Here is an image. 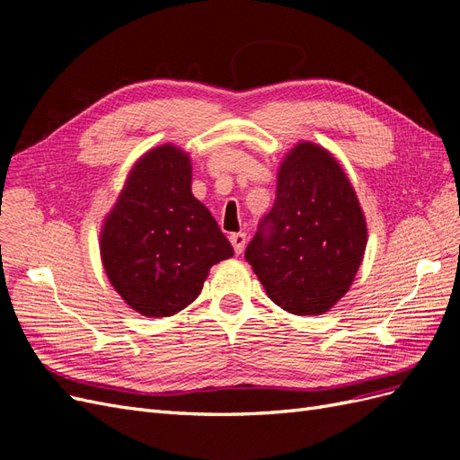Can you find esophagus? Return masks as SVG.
Returning a JSON list of instances; mask_svg holds the SVG:
<instances>
[{
  "instance_id": "esophagus-1",
  "label": "esophagus",
  "mask_w": 460,
  "mask_h": 460,
  "mask_svg": "<svg viewBox=\"0 0 460 460\" xmlns=\"http://www.w3.org/2000/svg\"><path fill=\"white\" fill-rule=\"evenodd\" d=\"M245 242H247V235H245V234H242V232H238V234H232V235H230V243L234 245V252H235V255H240V253L243 252Z\"/></svg>"
}]
</instances>
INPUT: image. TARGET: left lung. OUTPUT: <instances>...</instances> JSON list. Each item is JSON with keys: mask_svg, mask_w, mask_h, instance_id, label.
I'll list each match as a JSON object with an SVG mask.
<instances>
[{"mask_svg": "<svg viewBox=\"0 0 460 460\" xmlns=\"http://www.w3.org/2000/svg\"><path fill=\"white\" fill-rule=\"evenodd\" d=\"M365 249L367 222L349 178L324 147L297 144L245 249L267 296L291 314H323L351 288Z\"/></svg>", "mask_w": 460, "mask_h": 460, "instance_id": "8db88e82", "label": "left lung"}]
</instances>
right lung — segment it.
<instances>
[{
	"instance_id": "1",
	"label": "right lung",
	"mask_w": 460,
	"mask_h": 460,
	"mask_svg": "<svg viewBox=\"0 0 460 460\" xmlns=\"http://www.w3.org/2000/svg\"><path fill=\"white\" fill-rule=\"evenodd\" d=\"M102 261L109 282L144 316H172L201 294L213 264L234 249L191 193L188 153L171 144L136 161L105 217Z\"/></svg>"
}]
</instances>
